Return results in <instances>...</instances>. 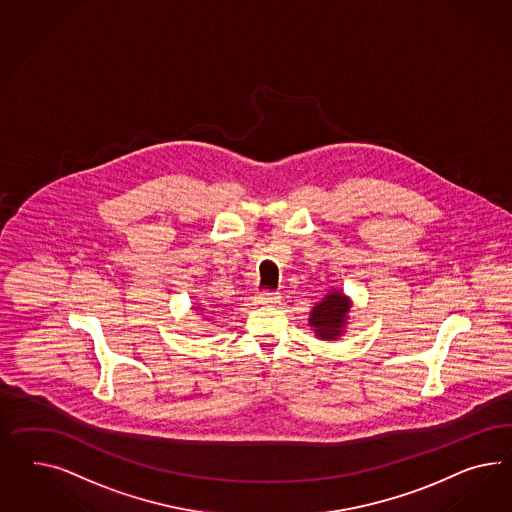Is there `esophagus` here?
<instances>
[{"mask_svg":"<svg viewBox=\"0 0 512 512\" xmlns=\"http://www.w3.org/2000/svg\"><path fill=\"white\" fill-rule=\"evenodd\" d=\"M255 302L259 306H276V304L281 302V296L278 293H259V295L255 296Z\"/></svg>","mask_w":512,"mask_h":512,"instance_id":"obj_1","label":"esophagus"}]
</instances>
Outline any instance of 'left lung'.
<instances>
[{"mask_svg":"<svg viewBox=\"0 0 512 512\" xmlns=\"http://www.w3.org/2000/svg\"><path fill=\"white\" fill-rule=\"evenodd\" d=\"M351 308L353 300L349 296L341 289H330L310 311L308 323L315 332V338L325 341L340 340L349 325Z\"/></svg>","mask_w":512,"mask_h":512,"instance_id":"8db88e82","label":"left lung"}]
</instances>
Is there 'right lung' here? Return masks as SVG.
Instances as JSON below:
<instances>
[{
    "label": "right lung",
    "mask_w": 512,
    "mask_h": 512,
    "mask_svg": "<svg viewBox=\"0 0 512 512\" xmlns=\"http://www.w3.org/2000/svg\"><path fill=\"white\" fill-rule=\"evenodd\" d=\"M193 311H202L204 313V321H208V323H219L221 319H225L223 317V313L221 311L214 310V304L212 306H199V304H193Z\"/></svg>",
    "instance_id": "obj_1"
}]
</instances>
